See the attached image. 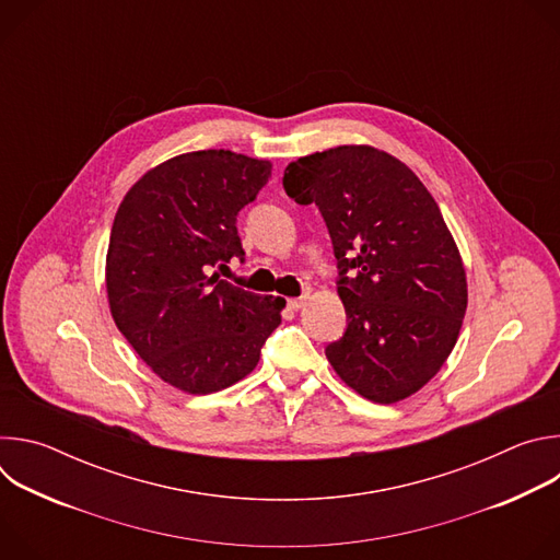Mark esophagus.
<instances>
[{"label":"esophagus","mask_w":560,"mask_h":560,"mask_svg":"<svg viewBox=\"0 0 560 560\" xmlns=\"http://www.w3.org/2000/svg\"><path fill=\"white\" fill-rule=\"evenodd\" d=\"M310 299V290H305L301 296H296V299H288V307H292V310H299V307H303L305 305V301Z\"/></svg>","instance_id":"esophagus-1"}]
</instances>
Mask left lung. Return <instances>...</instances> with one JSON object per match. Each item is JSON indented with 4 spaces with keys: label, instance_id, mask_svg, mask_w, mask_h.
Instances as JSON below:
<instances>
[{
    "label": "left lung",
    "instance_id": "1",
    "mask_svg": "<svg viewBox=\"0 0 560 560\" xmlns=\"http://www.w3.org/2000/svg\"><path fill=\"white\" fill-rule=\"evenodd\" d=\"M283 188L318 206L339 261L348 328L326 348L330 365L368 401H404L447 361L467 310L463 259L434 197L374 145L299 156Z\"/></svg>",
    "mask_w": 560,
    "mask_h": 560
}]
</instances>
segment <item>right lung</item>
<instances>
[{
	"label": "right lung",
	"mask_w": 560,
	"mask_h": 560,
	"mask_svg": "<svg viewBox=\"0 0 560 560\" xmlns=\"http://www.w3.org/2000/svg\"><path fill=\"white\" fill-rule=\"evenodd\" d=\"M270 175L266 159L186 152L150 168L117 208L110 314L145 365L182 392L212 394L248 376L281 324L285 299L236 288L214 270L244 259L236 214Z\"/></svg>",
	"instance_id": "obj_1"
}]
</instances>
